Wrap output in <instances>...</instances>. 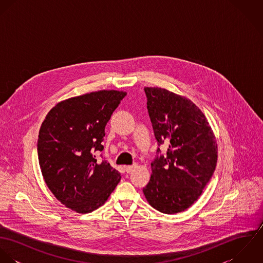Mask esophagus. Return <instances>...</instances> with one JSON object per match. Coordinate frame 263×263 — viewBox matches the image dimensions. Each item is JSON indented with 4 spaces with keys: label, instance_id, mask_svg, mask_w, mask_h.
<instances>
[{
    "label": "esophagus",
    "instance_id": "1",
    "mask_svg": "<svg viewBox=\"0 0 263 263\" xmlns=\"http://www.w3.org/2000/svg\"><path fill=\"white\" fill-rule=\"evenodd\" d=\"M135 168H137V164H134V165H130V166H126L124 169H125L126 173H130Z\"/></svg>",
    "mask_w": 263,
    "mask_h": 263
}]
</instances>
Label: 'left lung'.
Returning <instances> with one entry per match:
<instances>
[{
  "label": "left lung",
  "mask_w": 263,
  "mask_h": 263,
  "mask_svg": "<svg viewBox=\"0 0 263 263\" xmlns=\"http://www.w3.org/2000/svg\"><path fill=\"white\" fill-rule=\"evenodd\" d=\"M158 146L144 194L164 214L184 212L201 194L217 165L218 147L204 114L189 99L162 88H145Z\"/></svg>",
  "instance_id": "1"
}]
</instances>
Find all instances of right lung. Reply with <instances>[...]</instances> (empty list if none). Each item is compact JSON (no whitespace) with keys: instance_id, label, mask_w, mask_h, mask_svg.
<instances>
[{"instance_id":"obj_1","label":"right lung","mask_w":263,"mask_h":263,"mask_svg":"<svg viewBox=\"0 0 263 263\" xmlns=\"http://www.w3.org/2000/svg\"><path fill=\"white\" fill-rule=\"evenodd\" d=\"M125 96L102 90L67 99L51 108L41 124L37 155L44 181L77 213L101 206L120 180V173L97 154L104 149L105 126Z\"/></svg>"}]
</instances>
